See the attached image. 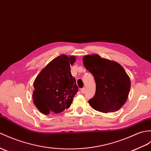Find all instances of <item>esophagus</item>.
<instances>
[{"label":"esophagus","mask_w":151,"mask_h":151,"mask_svg":"<svg viewBox=\"0 0 151 151\" xmlns=\"http://www.w3.org/2000/svg\"><path fill=\"white\" fill-rule=\"evenodd\" d=\"M85 90H86V89L84 88V87H83V88H82L81 89H80V91H81V93L82 94H83L84 93H85Z\"/></svg>","instance_id":"esophagus-1"}]
</instances>
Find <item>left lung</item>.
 Listing matches in <instances>:
<instances>
[{
	"label": "left lung",
	"instance_id": "left-lung-1",
	"mask_svg": "<svg viewBox=\"0 0 151 151\" xmlns=\"http://www.w3.org/2000/svg\"><path fill=\"white\" fill-rule=\"evenodd\" d=\"M83 65L96 82L95 94L88 101L94 109L102 113L116 111L124 106L131 88V81L124 69L117 62L87 55Z\"/></svg>",
	"mask_w": 151,
	"mask_h": 151
}]
</instances>
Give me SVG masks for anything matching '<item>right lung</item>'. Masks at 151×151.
Instances as JSON below:
<instances>
[{"label":"right lung","mask_w":151,"mask_h":151,"mask_svg":"<svg viewBox=\"0 0 151 151\" xmlns=\"http://www.w3.org/2000/svg\"><path fill=\"white\" fill-rule=\"evenodd\" d=\"M74 56H61L52 60L41 71L33 86V102L41 113L57 114L68 109L78 91L71 73Z\"/></svg>","instance_id":"1"}]
</instances>
